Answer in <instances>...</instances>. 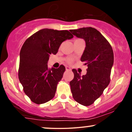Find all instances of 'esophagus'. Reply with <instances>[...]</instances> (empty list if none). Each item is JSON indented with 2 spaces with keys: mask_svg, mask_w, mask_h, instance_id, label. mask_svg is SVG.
Returning a JSON list of instances; mask_svg holds the SVG:
<instances>
[{
  "mask_svg": "<svg viewBox=\"0 0 132 132\" xmlns=\"http://www.w3.org/2000/svg\"><path fill=\"white\" fill-rule=\"evenodd\" d=\"M66 70H67V71H71V68H69V67H68V66H66Z\"/></svg>",
  "mask_w": 132,
  "mask_h": 132,
  "instance_id": "34e87169",
  "label": "esophagus"
}]
</instances>
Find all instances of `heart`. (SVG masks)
Returning a JSON list of instances; mask_svg holds the SVG:
<instances>
[{
	"label": "heart",
	"instance_id": "b5f03b06",
	"mask_svg": "<svg viewBox=\"0 0 132 132\" xmlns=\"http://www.w3.org/2000/svg\"><path fill=\"white\" fill-rule=\"evenodd\" d=\"M73 61H74V59L72 58V57H69V58H68L67 60H66V61H67V63H72Z\"/></svg>",
	"mask_w": 132,
	"mask_h": 132
}]
</instances>
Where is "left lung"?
<instances>
[{
	"instance_id": "8db88e82",
	"label": "left lung",
	"mask_w": 132,
	"mask_h": 132,
	"mask_svg": "<svg viewBox=\"0 0 132 132\" xmlns=\"http://www.w3.org/2000/svg\"><path fill=\"white\" fill-rule=\"evenodd\" d=\"M70 31L86 42L81 61L87 65V73L81 76L72 69L74 79L70 82L74 99L84 106L92 105L102 94L110 81L113 64L112 48L105 37L94 28L86 27Z\"/></svg>"
}]
</instances>
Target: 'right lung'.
Returning a JSON list of instances; mask_svg holds the SVG:
<instances>
[{
    "label": "right lung",
    "mask_w": 132,
    "mask_h": 132,
    "mask_svg": "<svg viewBox=\"0 0 132 132\" xmlns=\"http://www.w3.org/2000/svg\"><path fill=\"white\" fill-rule=\"evenodd\" d=\"M73 38L68 30L44 28L24 42L20 53L18 75L23 91L33 102L42 104L54 97L65 67H48L50 54H56L63 42Z\"/></svg>",
    "instance_id": "add662e5"
}]
</instances>
